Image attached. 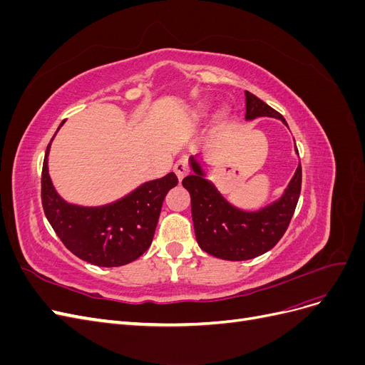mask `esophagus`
Here are the masks:
<instances>
[{
	"instance_id": "esophagus-1",
	"label": "esophagus",
	"mask_w": 365,
	"mask_h": 365,
	"mask_svg": "<svg viewBox=\"0 0 365 365\" xmlns=\"http://www.w3.org/2000/svg\"><path fill=\"white\" fill-rule=\"evenodd\" d=\"M173 170H175L176 176H178V180L181 181L184 176L189 173V161H187V158H180L178 161L175 163Z\"/></svg>"
}]
</instances>
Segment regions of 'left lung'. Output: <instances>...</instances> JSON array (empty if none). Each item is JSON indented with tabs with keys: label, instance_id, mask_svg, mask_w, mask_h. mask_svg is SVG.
Returning a JSON list of instances; mask_svg holds the SVG:
<instances>
[{
	"label": "left lung",
	"instance_id": "8db88e82",
	"mask_svg": "<svg viewBox=\"0 0 365 365\" xmlns=\"http://www.w3.org/2000/svg\"><path fill=\"white\" fill-rule=\"evenodd\" d=\"M247 120L274 117L288 126L280 113L245 91ZM298 152V149L295 148ZM193 173L182 185L192 197V217L197 245L202 251L224 260H248L269 251L282 239L295 212L302 192V164L280 200L257 212H244L231 205L205 178L201 164L190 157Z\"/></svg>",
	"mask_w": 365,
	"mask_h": 365
}]
</instances>
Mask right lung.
<instances>
[{"label":"right lung","mask_w":365,"mask_h":365,"mask_svg":"<svg viewBox=\"0 0 365 365\" xmlns=\"http://www.w3.org/2000/svg\"><path fill=\"white\" fill-rule=\"evenodd\" d=\"M50 145L51 141L42 165L41 200L43 213L62 244L74 256L97 267H121L138 259L152 244L164 197L178 184L176 175L170 172L160 180L141 184L113 204L74 205L65 202L51 184Z\"/></svg>","instance_id":"right-lung-1"}]
</instances>
